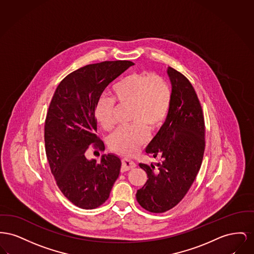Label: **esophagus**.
Returning a JSON list of instances; mask_svg holds the SVG:
<instances>
[{"label": "esophagus", "instance_id": "obj_1", "mask_svg": "<svg viewBox=\"0 0 254 254\" xmlns=\"http://www.w3.org/2000/svg\"><path fill=\"white\" fill-rule=\"evenodd\" d=\"M121 162H122V165H121V171H122V172L131 170V169H133V168H134V167L136 166V164L134 163V161L129 160V159H126V158L122 159Z\"/></svg>", "mask_w": 254, "mask_h": 254}]
</instances>
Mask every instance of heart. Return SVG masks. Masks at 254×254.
<instances>
[{
	"instance_id": "1",
	"label": "heart",
	"mask_w": 254,
	"mask_h": 254,
	"mask_svg": "<svg viewBox=\"0 0 254 254\" xmlns=\"http://www.w3.org/2000/svg\"><path fill=\"white\" fill-rule=\"evenodd\" d=\"M113 98L101 96L94 109L95 120L106 131L115 125V101L131 104L130 121L133 123L119 128L110 137V147L115 152L131 156L144 144L148 129L161 125L169 111L171 90L160 75L148 72L132 73L117 82L112 89Z\"/></svg>"
}]
</instances>
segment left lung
Here are the masks:
<instances>
[{
    "label": "left lung",
    "mask_w": 254,
    "mask_h": 254,
    "mask_svg": "<svg viewBox=\"0 0 254 254\" xmlns=\"http://www.w3.org/2000/svg\"><path fill=\"white\" fill-rule=\"evenodd\" d=\"M171 103L160 131L147 146L156 166L139 163L146 184L136 191L138 203L148 211L162 213L186 196L199 172L204 152V121L197 94L187 77L168 67Z\"/></svg>",
    "instance_id": "obj_1"
}]
</instances>
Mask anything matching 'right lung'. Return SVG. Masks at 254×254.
Segmentation results:
<instances>
[{
    "label": "right lung",
    "instance_id": "add662e5",
    "mask_svg": "<svg viewBox=\"0 0 254 254\" xmlns=\"http://www.w3.org/2000/svg\"><path fill=\"white\" fill-rule=\"evenodd\" d=\"M131 61H105L80 67L60 82L45 122L46 154L57 187L67 200L83 209L101 205L120 176L121 160L102 155L100 162L88 160L85 152L94 143H104L95 131L94 109L108 85Z\"/></svg>",
    "mask_w": 254,
    "mask_h": 254
}]
</instances>
